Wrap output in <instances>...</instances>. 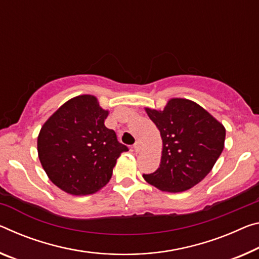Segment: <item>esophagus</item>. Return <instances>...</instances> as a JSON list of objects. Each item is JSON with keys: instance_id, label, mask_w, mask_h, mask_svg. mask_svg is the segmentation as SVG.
Instances as JSON below:
<instances>
[{"instance_id": "1", "label": "esophagus", "mask_w": 259, "mask_h": 259, "mask_svg": "<svg viewBox=\"0 0 259 259\" xmlns=\"http://www.w3.org/2000/svg\"><path fill=\"white\" fill-rule=\"evenodd\" d=\"M141 150H142V145H141V143H139V142H136V143H135V144H134V151H135V152H139Z\"/></svg>"}]
</instances>
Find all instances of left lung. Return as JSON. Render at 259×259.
I'll list each match as a JSON object with an SVG mask.
<instances>
[{
  "label": "left lung",
  "mask_w": 259,
  "mask_h": 259,
  "mask_svg": "<svg viewBox=\"0 0 259 259\" xmlns=\"http://www.w3.org/2000/svg\"><path fill=\"white\" fill-rule=\"evenodd\" d=\"M160 131L162 152L154 173L145 181L161 191L181 192L210 173L225 146L226 129L196 102L173 98L163 110L145 108Z\"/></svg>",
  "instance_id": "obj_1"
}]
</instances>
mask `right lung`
Listing matches in <instances>:
<instances>
[{"mask_svg":"<svg viewBox=\"0 0 259 259\" xmlns=\"http://www.w3.org/2000/svg\"><path fill=\"white\" fill-rule=\"evenodd\" d=\"M108 110L94 96L68 100L41 126L38 155L49 180L70 195L94 194L109 182L128 147L106 128Z\"/></svg>","mask_w":259,"mask_h":259,"instance_id":"right-lung-1","label":"right lung"}]
</instances>
